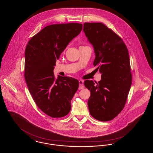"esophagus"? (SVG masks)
<instances>
[{
	"instance_id": "1",
	"label": "esophagus",
	"mask_w": 153,
	"mask_h": 153,
	"mask_svg": "<svg viewBox=\"0 0 153 153\" xmlns=\"http://www.w3.org/2000/svg\"><path fill=\"white\" fill-rule=\"evenodd\" d=\"M79 89H82L84 88V81L83 80H79Z\"/></svg>"
}]
</instances>
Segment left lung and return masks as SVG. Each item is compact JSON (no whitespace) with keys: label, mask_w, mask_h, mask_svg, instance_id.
Masks as SVG:
<instances>
[{"label":"left lung","mask_w":153,"mask_h":153,"mask_svg":"<svg viewBox=\"0 0 153 153\" xmlns=\"http://www.w3.org/2000/svg\"><path fill=\"white\" fill-rule=\"evenodd\" d=\"M83 30L95 50L94 65L102 73L95 84L84 81L90 90L89 112L96 120H112L123 110L132 83L128 51L122 39L102 23H84Z\"/></svg>","instance_id":"8db88e82"}]
</instances>
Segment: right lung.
Segmentation results:
<instances>
[{"label":"right lung","instance_id":"obj_1","mask_svg":"<svg viewBox=\"0 0 153 153\" xmlns=\"http://www.w3.org/2000/svg\"><path fill=\"white\" fill-rule=\"evenodd\" d=\"M82 29V25L77 23L49 25L33 36L26 47L24 76L27 86L38 108L51 117L69 114L78 89V80L65 76L56 79L53 69L57 59Z\"/></svg>","mask_w":153,"mask_h":153}]
</instances>
